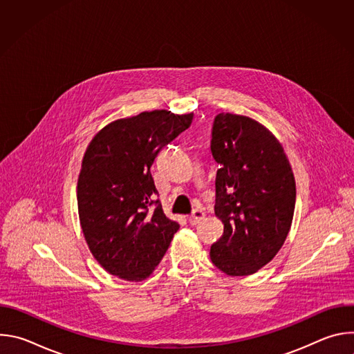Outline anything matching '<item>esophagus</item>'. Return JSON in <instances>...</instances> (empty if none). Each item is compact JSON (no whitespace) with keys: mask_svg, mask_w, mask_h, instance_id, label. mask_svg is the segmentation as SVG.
<instances>
[{"mask_svg":"<svg viewBox=\"0 0 354 354\" xmlns=\"http://www.w3.org/2000/svg\"><path fill=\"white\" fill-rule=\"evenodd\" d=\"M203 218H205V212L200 210V209H196V210H193L192 216L187 217V223L192 224V225H196V224H198Z\"/></svg>","mask_w":354,"mask_h":354,"instance_id":"34e87169","label":"esophagus"}]
</instances>
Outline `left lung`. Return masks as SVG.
I'll return each instance as SVG.
<instances>
[{"mask_svg":"<svg viewBox=\"0 0 354 354\" xmlns=\"http://www.w3.org/2000/svg\"><path fill=\"white\" fill-rule=\"evenodd\" d=\"M212 154L216 176V217L224 232L210 259L228 276H249L281 249L292 223L295 179L284 148L258 120L218 113Z\"/></svg>","mask_w":354,"mask_h":354,"instance_id":"obj_1","label":"left lung"}]
</instances>
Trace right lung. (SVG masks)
<instances>
[{"instance_id": "1", "label": "right lung", "mask_w": 354, "mask_h": 354, "mask_svg": "<svg viewBox=\"0 0 354 354\" xmlns=\"http://www.w3.org/2000/svg\"><path fill=\"white\" fill-rule=\"evenodd\" d=\"M192 120L193 113L142 112L111 122L88 144L77 183L78 216L92 257L108 273L142 281L165 255L179 224L153 200L149 168Z\"/></svg>"}]
</instances>
